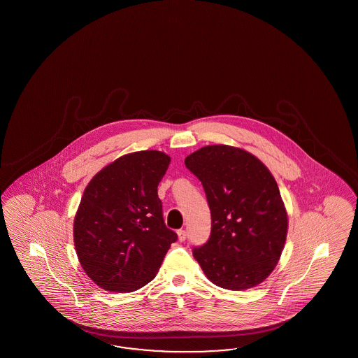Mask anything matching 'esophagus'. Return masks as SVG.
Listing matches in <instances>:
<instances>
[{"label":"esophagus","mask_w":358,"mask_h":358,"mask_svg":"<svg viewBox=\"0 0 358 358\" xmlns=\"http://www.w3.org/2000/svg\"><path fill=\"white\" fill-rule=\"evenodd\" d=\"M177 236H178V240H180V241H185V238H186V232H185L184 229H178V231H177Z\"/></svg>","instance_id":"1"}]
</instances>
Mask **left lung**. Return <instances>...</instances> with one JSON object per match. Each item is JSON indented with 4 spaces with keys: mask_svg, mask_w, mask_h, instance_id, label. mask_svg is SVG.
Instances as JSON below:
<instances>
[{
    "mask_svg": "<svg viewBox=\"0 0 358 358\" xmlns=\"http://www.w3.org/2000/svg\"><path fill=\"white\" fill-rule=\"evenodd\" d=\"M203 185L211 235L193 256L207 278L227 290L265 281L281 257L289 219L278 185L255 155L226 144L206 145L185 159Z\"/></svg>",
    "mask_w": 358,
    "mask_h": 358,
    "instance_id": "left-lung-1",
    "label": "left lung"
}]
</instances>
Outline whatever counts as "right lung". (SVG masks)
Listing matches in <instances>:
<instances>
[{"mask_svg": "<svg viewBox=\"0 0 358 358\" xmlns=\"http://www.w3.org/2000/svg\"><path fill=\"white\" fill-rule=\"evenodd\" d=\"M171 164L162 151L127 153L87 184L73 220L77 257L87 277L114 293L151 282L177 240L163 219L157 186Z\"/></svg>", "mask_w": 358, "mask_h": 358, "instance_id": "1", "label": "right lung"}]
</instances>
